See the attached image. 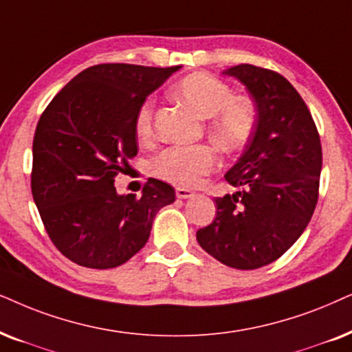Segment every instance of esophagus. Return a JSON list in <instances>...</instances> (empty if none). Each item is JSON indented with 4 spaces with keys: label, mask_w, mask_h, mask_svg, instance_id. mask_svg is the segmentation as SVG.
<instances>
[{
    "label": "esophagus",
    "mask_w": 352,
    "mask_h": 352,
    "mask_svg": "<svg viewBox=\"0 0 352 352\" xmlns=\"http://www.w3.org/2000/svg\"><path fill=\"white\" fill-rule=\"evenodd\" d=\"M195 192L194 190L187 189V187H176V197L177 199H190L194 197Z\"/></svg>",
    "instance_id": "34e87169"
}]
</instances>
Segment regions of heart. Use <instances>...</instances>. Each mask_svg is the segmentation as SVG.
I'll return each instance as SVG.
<instances>
[{
	"instance_id": "1",
	"label": "heart",
	"mask_w": 352,
	"mask_h": 352,
	"mask_svg": "<svg viewBox=\"0 0 352 352\" xmlns=\"http://www.w3.org/2000/svg\"><path fill=\"white\" fill-rule=\"evenodd\" d=\"M173 94L195 113L210 118L212 139L225 152H236L249 142L257 122V109L250 98L232 95L231 89L217 77L194 72L177 82ZM135 134L140 140L153 135V104H140L135 115ZM220 163L212 145H171L153 160V173L181 186H192Z\"/></svg>"
}]
</instances>
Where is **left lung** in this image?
<instances>
[{"label": "left lung", "instance_id": "left-lung-1", "mask_svg": "<svg viewBox=\"0 0 352 352\" xmlns=\"http://www.w3.org/2000/svg\"><path fill=\"white\" fill-rule=\"evenodd\" d=\"M252 95L257 122L243 155L225 175L234 194L217 197V217L197 231L205 252L237 270L280 258L307 228L318 200L320 135L298 90L275 71L232 66Z\"/></svg>", "mask_w": 352, "mask_h": 352}]
</instances>
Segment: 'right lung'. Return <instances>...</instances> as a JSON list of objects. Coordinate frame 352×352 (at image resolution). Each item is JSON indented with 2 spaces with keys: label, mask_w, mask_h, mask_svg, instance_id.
<instances>
[{
  "label": "right lung",
  "mask_w": 352,
  "mask_h": 352,
  "mask_svg": "<svg viewBox=\"0 0 352 352\" xmlns=\"http://www.w3.org/2000/svg\"><path fill=\"white\" fill-rule=\"evenodd\" d=\"M181 66L97 65L63 87L34 137L32 195L50 239L77 265L115 268L148 241L175 189L150 177L142 195H120L115 177L137 155L135 115Z\"/></svg>",
  "instance_id": "add662e5"
}]
</instances>
